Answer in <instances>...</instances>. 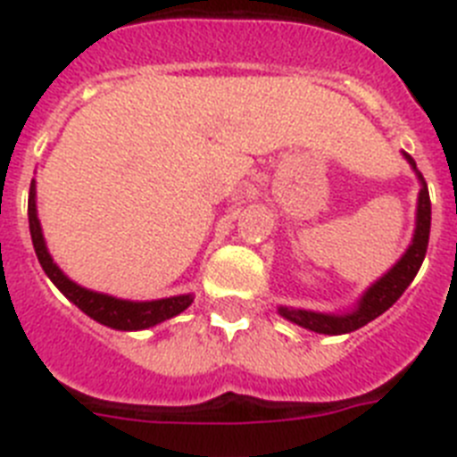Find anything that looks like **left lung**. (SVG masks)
<instances>
[{
  "mask_svg": "<svg viewBox=\"0 0 457 457\" xmlns=\"http://www.w3.org/2000/svg\"><path fill=\"white\" fill-rule=\"evenodd\" d=\"M407 162L417 169V162L411 160L405 153ZM419 173V171H417ZM423 187L419 192V208H417V231H414V240H411L410 249L405 252V256L379 278L378 284L370 286L366 290V295L361 297L357 309L348 316H327V313H313V311H302V309H288V306H281L278 313L284 318H288L295 325L306 327L311 332L318 334H348L359 329V327L369 325L370 320H375L378 316H382L391 304H394L403 293H405L407 286L414 281L419 268H421L423 258L428 252V237H430V194H428V185L423 180V176L419 173Z\"/></svg>",
  "mask_w": 457,
  "mask_h": 457,
  "instance_id": "left-lung-1",
  "label": "left lung"
}]
</instances>
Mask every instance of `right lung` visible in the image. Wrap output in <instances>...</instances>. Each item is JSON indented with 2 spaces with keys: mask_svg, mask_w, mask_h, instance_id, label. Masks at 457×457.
<instances>
[{
  "mask_svg": "<svg viewBox=\"0 0 457 457\" xmlns=\"http://www.w3.org/2000/svg\"><path fill=\"white\" fill-rule=\"evenodd\" d=\"M36 189L34 183L29 187V233L31 242H34L36 256H38L40 268L46 270L47 277L52 278V284L66 295L68 300L75 306L91 316L93 320L103 322L114 329H146V327L157 325V322L169 320V318L179 316L180 311L187 309L192 304V295H179V297H167V300H155V302H128V300H116L112 295L93 293V290L82 288V286L72 284L71 278L52 263L50 253L46 249V240L40 233L38 217H36Z\"/></svg>",
  "mask_w": 457,
  "mask_h": 457,
  "instance_id": "add662e5",
  "label": "right lung"
}]
</instances>
